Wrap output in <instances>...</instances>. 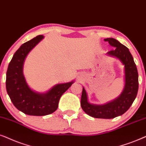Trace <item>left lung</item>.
<instances>
[{
	"mask_svg": "<svg viewBox=\"0 0 146 146\" xmlns=\"http://www.w3.org/2000/svg\"><path fill=\"white\" fill-rule=\"evenodd\" d=\"M104 40L115 48L108 52V55L119 59L124 65L125 86L123 90L121 95L112 102L104 105H94L88 102L86 91L83 87L81 106L83 110L91 117L111 119L127 111L135 100L138 91V73L128 48L115 38H108Z\"/></svg>",
	"mask_w": 146,
	"mask_h": 146,
	"instance_id": "left-lung-1",
	"label": "left lung"
}]
</instances>
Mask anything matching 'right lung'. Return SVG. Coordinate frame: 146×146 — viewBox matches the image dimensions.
Here are the masks:
<instances>
[{"mask_svg":"<svg viewBox=\"0 0 146 146\" xmlns=\"http://www.w3.org/2000/svg\"><path fill=\"white\" fill-rule=\"evenodd\" d=\"M43 38L38 35L25 43L15 52L7 71L6 88L11 102L19 111L29 115L42 116L57 110L62 95L73 81L56 85L45 93L33 91L23 75V64L29 52Z\"/></svg>","mask_w":146,"mask_h":146,"instance_id":"add662e5","label":"right lung"}]
</instances>
